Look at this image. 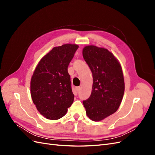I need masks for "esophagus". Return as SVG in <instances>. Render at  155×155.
<instances>
[{"instance_id": "34e87169", "label": "esophagus", "mask_w": 155, "mask_h": 155, "mask_svg": "<svg viewBox=\"0 0 155 155\" xmlns=\"http://www.w3.org/2000/svg\"><path fill=\"white\" fill-rule=\"evenodd\" d=\"M76 91H77V92H79V91H80V87H76Z\"/></svg>"}]
</instances>
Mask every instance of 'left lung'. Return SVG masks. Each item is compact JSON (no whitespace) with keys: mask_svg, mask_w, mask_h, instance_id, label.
<instances>
[{"mask_svg":"<svg viewBox=\"0 0 155 155\" xmlns=\"http://www.w3.org/2000/svg\"><path fill=\"white\" fill-rule=\"evenodd\" d=\"M83 56L93 78L91 96L83 104L89 118L101 121L114 114L121 104L125 91L122 69L114 55L104 48L87 46Z\"/></svg>","mask_w":155,"mask_h":155,"instance_id":"8db88e82","label":"left lung"}]
</instances>
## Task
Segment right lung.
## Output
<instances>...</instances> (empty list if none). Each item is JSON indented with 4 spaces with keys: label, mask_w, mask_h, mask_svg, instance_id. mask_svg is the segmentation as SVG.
Returning a JSON list of instances; mask_svg holds the SVG:
<instances>
[{
    "label": "right lung",
    "mask_w": 155,
    "mask_h": 155,
    "mask_svg": "<svg viewBox=\"0 0 155 155\" xmlns=\"http://www.w3.org/2000/svg\"><path fill=\"white\" fill-rule=\"evenodd\" d=\"M79 46L54 47L42 58L34 70L30 92L37 110L46 118L58 120L66 114L74 95L68 67Z\"/></svg>",
    "instance_id": "obj_1"
}]
</instances>
